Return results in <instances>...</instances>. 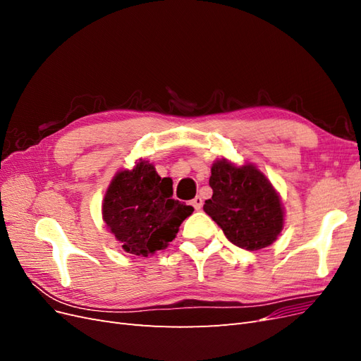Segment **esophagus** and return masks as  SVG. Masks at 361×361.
Segmentation results:
<instances>
[{"label":"esophagus","mask_w":361,"mask_h":361,"mask_svg":"<svg viewBox=\"0 0 361 361\" xmlns=\"http://www.w3.org/2000/svg\"><path fill=\"white\" fill-rule=\"evenodd\" d=\"M191 204L194 206V209H195V211H199L200 207L203 206V199L200 197V195H197V197H194V199L191 200Z\"/></svg>","instance_id":"34e87169"}]
</instances>
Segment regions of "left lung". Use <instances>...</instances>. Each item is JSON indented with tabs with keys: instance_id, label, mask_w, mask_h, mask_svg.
<instances>
[{
	"instance_id": "1",
	"label": "left lung",
	"mask_w": 361,
	"mask_h": 361,
	"mask_svg": "<svg viewBox=\"0 0 361 361\" xmlns=\"http://www.w3.org/2000/svg\"><path fill=\"white\" fill-rule=\"evenodd\" d=\"M212 197L203 211L239 248H265L276 241L285 223L280 195L253 164L235 166L226 158L212 164Z\"/></svg>"
}]
</instances>
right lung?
I'll return each mask as SVG.
<instances>
[{
	"label": "right lung",
	"instance_id": "add662e5",
	"mask_svg": "<svg viewBox=\"0 0 361 361\" xmlns=\"http://www.w3.org/2000/svg\"><path fill=\"white\" fill-rule=\"evenodd\" d=\"M192 211V206L173 199L171 179L159 178L145 159L116 174L102 203L108 231L126 253L143 257L166 248Z\"/></svg>",
	"mask_w": 361,
	"mask_h": 361
}]
</instances>
